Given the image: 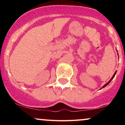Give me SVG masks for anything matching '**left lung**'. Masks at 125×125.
Segmentation results:
<instances>
[{
    "label": "left lung",
    "mask_w": 125,
    "mask_h": 125,
    "mask_svg": "<svg viewBox=\"0 0 125 125\" xmlns=\"http://www.w3.org/2000/svg\"><path fill=\"white\" fill-rule=\"evenodd\" d=\"M116 73H117V71H116V72H115V73H114V75H113V77H112V78H111V79H110V81H109L108 82V83H106V84H105V85H104V86H103V87H102V88H104V87L106 86H107V85H108V84H109V83H110V82H111V81H112V80H113V78H114V76H115V74H116Z\"/></svg>",
    "instance_id": "1"
}]
</instances>
